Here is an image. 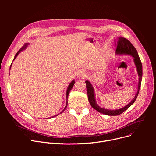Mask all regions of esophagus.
I'll use <instances>...</instances> for the list:
<instances>
[{"label":"esophagus","mask_w":156,"mask_h":156,"mask_svg":"<svg viewBox=\"0 0 156 156\" xmlns=\"http://www.w3.org/2000/svg\"><path fill=\"white\" fill-rule=\"evenodd\" d=\"M77 76H78V78H86L87 74H86V73L85 71H80L78 72Z\"/></svg>","instance_id":"esophagus-1"}]
</instances>
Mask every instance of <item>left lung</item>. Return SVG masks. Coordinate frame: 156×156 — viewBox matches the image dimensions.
I'll return each mask as SVG.
<instances>
[{
	"mask_svg": "<svg viewBox=\"0 0 156 156\" xmlns=\"http://www.w3.org/2000/svg\"><path fill=\"white\" fill-rule=\"evenodd\" d=\"M116 52L118 54H128L133 57L134 58V62L136 65V67L138 71V75L139 76V83H138V91L137 93L134 97V99L130 102L127 105L125 106L124 108H122L116 110H108L105 109L104 108H102L98 105L95 102V95H94V88L91 83H90V81H86V87L87 90V95H88V101L92 105V107L97 110L98 112H101L105 115L108 116H118L121 114V113L125 111L126 109H128L131 105H132L135 101L136 99V97L138 95L139 90H140V86H141V82H142V64L141 62V61L140 59V57L138 56V52L136 51V49L135 48V47L128 40H127L125 38L123 37H119L118 38V40L116 44Z\"/></svg>",
	"mask_w": 156,
	"mask_h": 156,
	"instance_id": "left-lung-1",
	"label": "left lung"
}]
</instances>
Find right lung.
Listing matches in <instances>:
<instances>
[{
  "instance_id": "right-lung-1",
  "label": "right lung",
  "mask_w": 156,
  "mask_h": 156,
  "mask_svg": "<svg viewBox=\"0 0 156 156\" xmlns=\"http://www.w3.org/2000/svg\"><path fill=\"white\" fill-rule=\"evenodd\" d=\"M27 45H28V44H24V45L20 49V50L17 52V53H16V54L15 55V57H14V60L16 59V57H17V55L23 51V50H24V48H26V47L27 46ZM11 65H12V64H11ZM11 67H10V68H11ZM74 84H75V81H71V83L69 85V86H68V89H67V91H66V99L68 100V95H69V92H70V91H71V90L72 89V88H73V85H74ZM67 105H68V101L66 102V106H65V108H64V109H63V111H61V114L66 109V107H67ZM57 116V115H55V116ZM53 117H54V116H53Z\"/></svg>"
}]
</instances>
